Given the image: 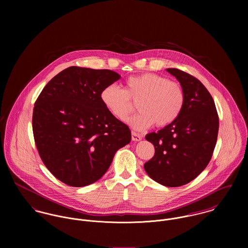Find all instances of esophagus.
I'll return each mask as SVG.
<instances>
[{
  "label": "esophagus",
  "mask_w": 248,
  "mask_h": 248,
  "mask_svg": "<svg viewBox=\"0 0 248 248\" xmlns=\"http://www.w3.org/2000/svg\"><path fill=\"white\" fill-rule=\"evenodd\" d=\"M132 140L134 141H140L142 140V137L140 134H138L136 132H132Z\"/></svg>",
  "instance_id": "esophagus-1"
}]
</instances>
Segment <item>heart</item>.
<instances>
[{"mask_svg":"<svg viewBox=\"0 0 248 248\" xmlns=\"http://www.w3.org/2000/svg\"><path fill=\"white\" fill-rule=\"evenodd\" d=\"M131 100L139 103L140 111L128 122L133 129L143 131L155 123L157 127L173 123L182 110L185 95L177 82L155 73H143L128 78L125 90L109 85L101 92L104 106L120 121H125L134 110Z\"/></svg>","mask_w":248,"mask_h":248,"instance_id":"1","label":"heart"}]
</instances>
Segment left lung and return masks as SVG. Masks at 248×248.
Returning a JSON list of instances; mask_svg holds the SVG:
<instances>
[{"label":"left lung","mask_w":248,"mask_h":248,"mask_svg":"<svg viewBox=\"0 0 248 248\" xmlns=\"http://www.w3.org/2000/svg\"><path fill=\"white\" fill-rule=\"evenodd\" d=\"M184 91L185 100L177 119L145 139L155 155L144 164L148 176L167 187L192 181L208 165L216 146L218 116L212 96L202 83L177 69H167Z\"/></svg>","instance_id":"8db88e82"}]
</instances>
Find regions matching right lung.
I'll return each instance as SVG.
<instances>
[{
  "label": "right lung",
  "mask_w": 248,
  "mask_h": 248,
  "mask_svg": "<svg viewBox=\"0 0 248 248\" xmlns=\"http://www.w3.org/2000/svg\"><path fill=\"white\" fill-rule=\"evenodd\" d=\"M121 76L108 70L70 67L55 75L36 100L32 130L39 155L62 182L97 181L117 150L131 141L129 127L104 106L101 92Z\"/></svg>",
  "instance_id": "right-lung-1"
}]
</instances>
